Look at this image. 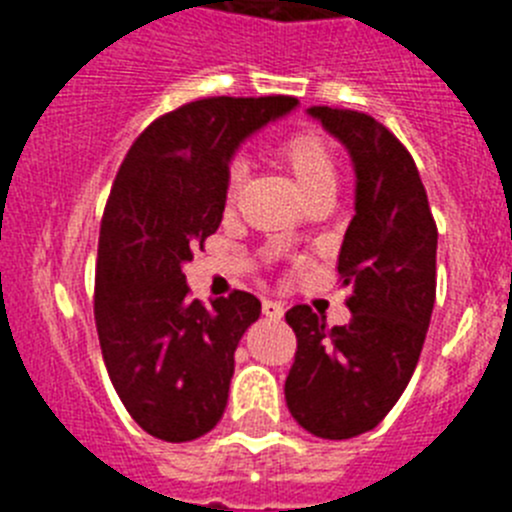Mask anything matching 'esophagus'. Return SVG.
<instances>
[{
  "label": "esophagus",
  "mask_w": 512,
  "mask_h": 512,
  "mask_svg": "<svg viewBox=\"0 0 512 512\" xmlns=\"http://www.w3.org/2000/svg\"><path fill=\"white\" fill-rule=\"evenodd\" d=\"M264 315H266V318L279 320L284 315V305H282V302H277V300H264Z\"/></svg>",
  "instance_id": "obj_1"
}]
</instances>
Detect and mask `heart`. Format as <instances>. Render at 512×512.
Segmentation results:
<instances>
[{
    "label": "heart",
    "instance_id": "obj_1",
    "mask_svg": "<svg viewBox=\"0 0 512 512\" xmlns=\"http://www.w3.org/2000/svg\"><path fill=\"white\" fill-rule=\"evenodd\" d=\"M277 153L289 171L295 174L297 184L305 192V197L323 189H336L338 184V161L330 148L328 138L315 128H300L284 135L277 143ZM246 176V164L233 161L225 174V202H233L238 197V189Z\"/></svg>",
    "mask_w": 512,
    "mask_h": 512
}]
</instances>
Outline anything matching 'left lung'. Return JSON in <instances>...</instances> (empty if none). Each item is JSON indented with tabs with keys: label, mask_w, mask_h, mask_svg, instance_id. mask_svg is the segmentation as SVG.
Returning <instances> with one entry per match:
<instances>
[{
	"label": "left lung",
	"mask_w": 512,
	"mask_h": 512,
	"mask_svg": "<svg viewBox=\"0 0 512 512\" xmlns=\"http://www.w3.org/2000/svg\"><path fill=\"white\" fill-rule=\"evenodd\" d=\"M307 112L348 148L356 169V215L338 253L351 320L328 328L307 305L287 310L297 351L284 397L307 433L343 441L372 431L413 377L436 302L438 228L395 133L366 112L325 104Z\"/></svg>",
	"instance_id": "obj_1"
}]
</instances>
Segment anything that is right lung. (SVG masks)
<instances>
[{
    "mask_svg": "<svg viewBox=\"0 0 512 512\" xmlns=\"http://www.w3.org/2000/svg\"><path fill=\"white\" fill-rule=\"evenodd\" d=\"M295 97H205L156 117L120 164L99 225L94 323L130 418L161 441L205 436L223 418L235 346L261 302L233 289L189 300L184 261L220 228L228 161Z\"/></svg>",
    "mask_w": 512,
    "mask_h": 512,
    "instance_id": "add662e5",
    "label": "right lung"
}]
</instances>
